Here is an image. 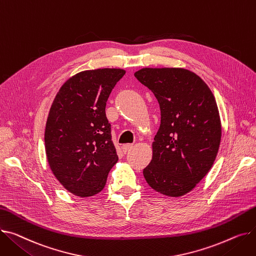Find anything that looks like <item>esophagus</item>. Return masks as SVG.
Returning a JSON list of instances; mask_svg holds the SVG:
<instances>
[{
  "instance_id": "esophagus-1",
  "label": "esophagus",
  "mask_w": 256,
  "mask_h": 256,
  "mask_svg": "<svg viewBox=\"0 0 256 256\" xmlns=\"http://www.w3.org/2000/svg\"><path fill=\"white\" fill-rule=\"evenodd\" d=\"M132 148V144H124V145L122 146V151H124V153H126V152L130 151Z\"/></svg>"
}]
</instances>
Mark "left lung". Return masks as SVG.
I'll return each instance as SVG.
<instances>
[{
  "label": "left lung",
  "instance_id": "left-lung-1",
  "mask_svg": "<svg viewBox=\"0 0 256 256\" xmlns=\"http://www.w3.org/2000/svg\"><path fill=\"white\" fill-rule=\"evenodd\" d=\"M134 77L160 108L144 178L160 194L184 196L208 174L217 156L221 124L215 98L196 74L181 68H144Z\"/></svg>",
  "mask_w": 256,
  "mask_h": 256
}]
</instances>
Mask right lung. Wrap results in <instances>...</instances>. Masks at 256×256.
I'll return each instance as SVG.
<instances>
[{
  "instance_id": "1",
  "label": "right lung",
  "mask_w": 256,
  "mask_h": 256,
  "mask_svg": "<svg viewBox=\"0 0 256 256\" xmlns=\"http://www.w3.org/2000/svg\"><path fill=\"white\" fill-rule=\"evenodd\" d=\"M126 71L96 69L68 79L51 105L45 151L56 178L71 194L86 198L103 190L118 156L106 104Z\"/></svg>"
}]
</instances>
